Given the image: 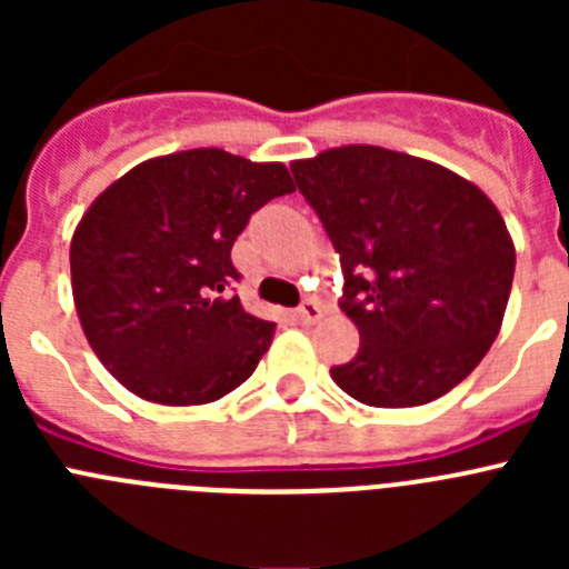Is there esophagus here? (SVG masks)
I'll use <instances>...</instances> for the list:
<instances>
[{
  "label": "esophagus",
  "instance_id": "obj_1",
  "mask_svg": "<svg viewBox=\"0 0 569 569\" xmlns=\"http://www.w3.org/2000/svg\"><path fill=\"white\" fill-rule=\"evenodd\" d=\"M296 319H299L301 325H316V321L321 319V308L316 301H305V305L296 310Z\"/></svg>",
  "mask_w": 569,
  "mask_h": 569
}]
</instances>
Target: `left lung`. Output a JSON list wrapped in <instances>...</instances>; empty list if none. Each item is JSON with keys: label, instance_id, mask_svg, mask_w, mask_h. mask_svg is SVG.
Masks as SVG:
<instances>
[{"label": "left lung", "instance_id": "8db88e82", "mask_svg": "<svg viewBox=\"0 0 569 569\" xmlns=\"http://www.w3.org/2000/svg\"><path fill=\"white\" fill-rule=\"evenodd\" d=\"M345 270L359 356L330 370L370 407H419L476 370L505 321L516 248L465 176L379 144L290 162Z\"/></svg>", "mask_w": 569, "mask_h": 569}]
</instances>
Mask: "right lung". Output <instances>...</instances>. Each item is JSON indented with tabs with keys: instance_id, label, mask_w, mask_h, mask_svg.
<instances>
[{
	"instance_id": "right-lung-1",
	"label": "right lung",
	"mask_w": 569,
	"mask_h": 569,
	"mask_svg": "<svg viewBox=\"0 0 569 569\" xmlns=\"http://www.w3.org/2000/svg\"><path fill=\"white\" fill-rule=\"evenodd\" d=\"M281 162L219 148L156 156L90 202L70 239V288L108 373L153 405L222 399L268 353L276 325L224 296L250 213L293 193Z\"/></svg>"
}]
</instances>
